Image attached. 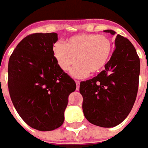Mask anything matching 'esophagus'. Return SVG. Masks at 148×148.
<instances>
[{
	"mask_svg": "<svg viewBox=\"0 0 148 148\" xmlns=\"http://www.w3.org/2000/svg\"><path fill=\"white\" fill-rule=\"evenodd\" d=\"M75 83H76V85H77L76 90H79V84H80V83H79V81H77V80L75 81Z\"/></svg>",
	"mask_w": 148,
	"mask_h": 148,
	"instance_id": "obj_1",
	"label": "esophagus"
}]
</instances>
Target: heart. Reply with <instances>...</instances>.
Segmentation results:
<instances>
[{"mask_svg":"<svg viewBox=\"0 0 148 148\" xmlns=\"http://www.w3.org/2000/svg\"><path fill=\"white\" fill-rule=\"evenodd\" d=\"M113 50L109 38L95 33H81L66 40L65 45L57 42L53 53L57 64L64 71L69 70L75 78H85L90 73L99 74L107 65Z\"/></svg>","mask_w":148,"mask_h":148,"instance_id":"b5f03b06","label":"heart"}]
</instances>
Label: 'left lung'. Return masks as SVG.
Segmentation results:
<instances>
[{
  "label": "left lung",
  "instance_id": "8db88e82",
  "mask_svg": "<svg viewBox=\"0 0 148 148\" xmlns=\"http://www.w3.org/2000/svg\"><path fill=\"white\" fill-rule=\"evenodd\" d=\"M115 35L113 30H105ZM140 59L132 43L117 34L115 51L105 70L80 83L83 112L92 124L114 127L121 124L133 107L137 95Z\"/></svg>",
  "mask_w": 148,
  "mask_h": 148
}]
</instances>
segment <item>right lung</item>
<instances>
[{"instance_id":"right-lung-1","label":"right lung","mask_w":148,"mask_h":148,"mask_svg":"<svg viewBox=\"0 0 148 148\" xmlns=\"http://www.w3.org/2000/svg\"><path fill=\"white\" fill-rule=\"evenodd\" d=\"M58 34L34 33L18 43L8 63V89L14 107L31 127L53 131L64 123L74 80L53 53Z\"/></svg>"}]
</instances>
